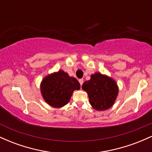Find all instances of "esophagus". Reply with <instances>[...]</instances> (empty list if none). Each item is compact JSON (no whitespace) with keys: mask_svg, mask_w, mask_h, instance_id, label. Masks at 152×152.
I'll use <instances>...</instances> for the list:
<instances>
[{"mask_svg":"<svg viewBox=\"0 0 152 152\" xmlns=\"http://www.w3.org/2000/svg\"><path fill=\"white\" fill-rule=\"evenodd\" d=\"M78 81H79V83H80V84H81V86H82V84H83V80L81 78V79L78 80Z\"/></svg>","mask_w":152,"mask_h":152,"instance_id":"34e87169","label":"esophagus"}]
</instances>
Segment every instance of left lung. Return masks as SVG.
Instances as JSON below:
<instances>
[{
	"label": "left lung",
	"instance_id": "8db88e82",
	"mask_svg": "<svg viewBox=\"0 0 152 152\" xmlns=\"http://www.w3.org/2000/svg\"><path fill=\"white\" fill-rule=\"evenodd\" d=\"M82 89L88 94L90 104L97 111L109 109L114 105L118 94V87L112 78L96 72L85 81Z\"/></svg>",
	"mask_w": 152,
	"mask_h": 152
}]
</instances>
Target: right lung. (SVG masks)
<instances>
[{
  "instance_id": "obj_1",
  "label": "right lung",
  "mask_w": 152,
  "mask_h": 152,
  "mask_svg": "<svg viewBox=\"0 0 152 152\" xmlns=\"http://www.w3.org/2000/svg\"><path fill=\"white\" fill-rule=\"evenodd\" d=\"M80 89V83L63 70L45 76L41 83V93L48 105L61 108L70 101L73 92Z\"/></svg>"
}]
</instances>
